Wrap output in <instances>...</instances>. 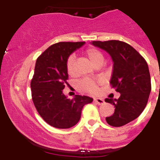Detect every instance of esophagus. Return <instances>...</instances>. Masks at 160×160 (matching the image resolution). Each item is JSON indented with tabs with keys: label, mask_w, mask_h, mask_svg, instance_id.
<instances>
[{
	"label": "esophagus",
	"mask_w": 160,
	"mask_h": 160,
	"mask_svg": "<svg viewBox=\"0 0 160 160\" xmlns=\"http://www.w3.org/2000/svg\"><path fill=\"white\" fill-rule=\"evenodd\" d=\"M94 101L96 104H98V105H102V104H103V103L105 102V101H104L102 98H95L94 99Z\"/></svg>",
	"instance_id": "1"
}]
</instances>
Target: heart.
<instances>
[{"mask_svg": "<svg viewBox=\"0 0 160 160\" xmlns=\"http://www.w3.org/2000/svg\"><path fill=\"white\" fill-rule=\"evenodd\" d=\"M86 54L90 59V61L92 62V64L95 65L98 62H102L104 57L101 52L97 49L94 48H89L86 51ZM66 68H67V72L70 75L74 74V58L73 56L69 58L66 64ZM79 87L82 90H85L87 92L92 93L94 94L98 91V86L97 83L93 80L90 79H83L79 82Z\"/></svg>", "mask_w": 160, "mask_h": 160, "instance_id": "b5f03b06", "label": "heart"}]
</instances>
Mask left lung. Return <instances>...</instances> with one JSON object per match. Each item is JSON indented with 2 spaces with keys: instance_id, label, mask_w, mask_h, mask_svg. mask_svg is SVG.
I'll use <instances>...</instances> for the list:
<instances>
[{
  "instance_id": "1",
  "label": "left lung",
  "mask_w": 160,
  "mask_h": 160,
  "mask_svg": "<svg viewBox=\"0 0 160 160\" xmlns=\"http://www.w3.org/2000/svg\"><path fill=\"white\" fill-rule=\"evenodd\" d=\"M91 44L105 50L112 58L114 65L110 82L120 93V97L105 99L115 107L114 114L106 120L112 127H122L138 118L146 107L152 90L148 63L126 42L94 41Z\"/></svg>"
}]
</instances>
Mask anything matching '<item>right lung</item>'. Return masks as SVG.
<instances>
[{
  "label": "right lung",
  "instance_id": "add662e5",
  "mask_svg": "<svg viewBox=\"0 0 160 160\" xmlns=\"http://www.w3.org/2000/svg\"><path fill=\"white\" fill-rule=\"evenodd\" d=\"M84 44H53L37 59L30 85L32 102L41 117L53 128L67 129L76 125L83 107L93 102L88 96L75 95L69 99L63 94L67 84L68 58Z\"/></svg>",
  "mask_w": 160,
  "mask_h": 160
}]
</instances>
